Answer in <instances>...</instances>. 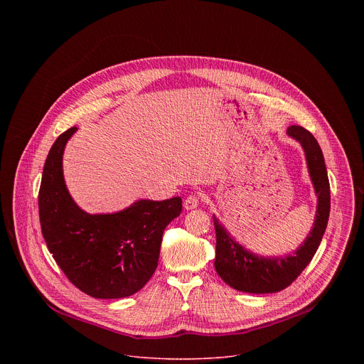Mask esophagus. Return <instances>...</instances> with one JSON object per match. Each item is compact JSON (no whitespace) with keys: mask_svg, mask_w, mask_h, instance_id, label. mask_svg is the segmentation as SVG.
I'll return each instance as SVG.
<instances>
[{"mask_svg":"<svg viewBox=\"0 0 364 364\" xmlns=\"http://www.w3.org/2000/svg\"><path fill=\"white\" fill-rule=\"evenodd\" d=\"M200 201H201V197L198 194H190L184 200V209L186 210H193L200 204Z\"/></svg>","mask_w":364,"mask_h":364,"instance_id":"obj_1","label":"esophagus"}]
</instances>
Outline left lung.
Listing matches in <instances>:
<instances>
[{
  "label": "left lung",
  "instance_id": "1",
  "mask_svg": "<svg viewBox=\"0 0 364 364\" xmlns=\"http://www.w3.org/2000/svg\"><path fill=\"white\" fill-rule=\"evenodd\" d=\"M287 134L304 148L311 181L318 197L314 226L294 253L265 257L246 250L213 216L216 229V272L228 285L242 292L271 294L289 287L314 257L328 223L330 183L323 151L314 135L302 127L291 125Z\"/></svg>",
  "mask_w": 364,
  "mask_h": 364
}]
</instances>
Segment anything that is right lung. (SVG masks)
Wrapping results in <instances>:
<instances>
[{
    "mask_svg": "<svg viewBox=\"0 0 364 364\" xmlns=\"http://www.w3.org/2000/svg\"><path fill=\"white\" fill-rule=\"evenodd\" d=\"M76 127L55 141L38 191L41 233L55 261L82 292L100 299L138 292L157 269L163 233L180 216L181 197L138 200L125 210L89 215L70 197L63 152Z\"/></svg>",
    "mask_w": 364,
    "mask_h": 364,
    "instance_id": "add662e5",
    "label": "right lung"
}]
</instances>
